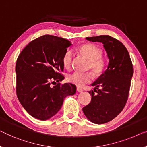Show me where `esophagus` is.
I'll use <instances>...</instances> for the list:
<instances>
[{
    "label": "esophagus",
    "instance_id": "obj_1",
    "mask_svg": "<svg viewBox=\"0 0 147 147\" xmlns=\"http://www.w3.org/2000/svg\"><path fill=\"white\" fill-rule=\"evenodd\" d=\"M76 90H77L78 92H82L83 91V89L81 88L80 87H77V88H76Z\"/></svg>",
    "mask_w": 147,
    "mask_h": 147
}]
</instances>
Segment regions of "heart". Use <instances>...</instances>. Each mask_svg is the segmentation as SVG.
Returning a JSON list of instances; mask_svg holds the SVG:
<instances>
[{
    "label": "heart",
    "mask_w": 147,
    "mask_h": 147,
    "mask_svg": "<svg viewBox=\"0 0 147 147\" xmlns=\"http://www.w3.org/2000/svg\"><path fill=\"white\" fill-rule=\"evenodd\" d=\"M78 51L83 55L89 61L88 68L90 69L96 75L101 74L106 67V61L101 55L102 49L97 45L92 43H86L78 47ZM73 53L71 50L65 52L63 57V65L66 69H69L71 67L73 59ZM92 75L90 73H83L75 71L69 74L67 77L68 82L78 86H82L90 82Z\"/></svg>",
    "instance_id": "1"
}]
</instances>
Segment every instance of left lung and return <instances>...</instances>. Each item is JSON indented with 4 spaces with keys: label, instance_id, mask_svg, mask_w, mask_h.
<instances>
[{
    "label": "left lung",
    "instance_id": "left-lung-1",
    "mask_svg": "<svg viewBox=\"0 0 147 147\" xmlns=\"http://www.w3.org/2000/svg\"><path fill=\"white\" fill-rule=\"evenodd\" d=\"M86 39L103 43L109 59L107 69L92 84L95 88L89 92L90 103L82 108L88 119L103 124L115 118L125 106L133 74V65L127 49L117 39L106 35Z\"/></svg>",
    "mask_w": 147,
    "mask_h": 147
}]
</instances>
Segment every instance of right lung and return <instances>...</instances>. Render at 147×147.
<instances>
[{"label": "right lung", "instance_id": "obj_1", "mask_svg": "<svg viewBox=\"0 0 147 147\" xmlns=\"http://www.w3.org/2000/svg\"><path fill=\"white\" fill-rule=\"evenodd\" d=\"M71 41L45 35L26 45L17 59L16 94L20 102L30 115L49 119L61 108L65 98L76 93L71 83L61 85L64 79L63 57ZM59 82L55 86L51 84Z\"/></svg>", "mask_w": 147, "mask_h": 147}]
</instances>
